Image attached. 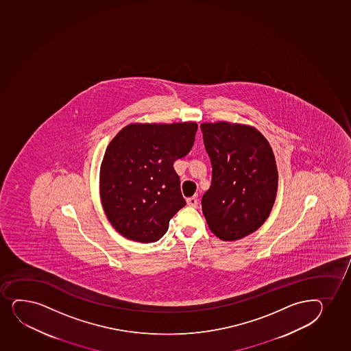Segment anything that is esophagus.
I'll return each mask as SVG.
<instances>
[{"mask_svg": "<svg viewBox=\"0 0 351 351\" xmlns=\"http://www.w3.org/2000/svg\"><path fill=\"white\" fill-rule=\"evenodd\" d=\"M186 202H187V205L190 206V207H197V202H199V200H197V197H187V200H186Z\"/></svg>", "mask_w": 351, "mask_h": 351, "instance_id": "esophagus-1", "label": "esophagus"}]
</instances>
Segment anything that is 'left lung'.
Masks as SVG:
<instances>
[{
	"label": "left lung",
	"instance_id": "8db88e82",
	"mask_svg": "<svg viewBox=\"0 0 351 351\" xmlns=\"http://www.w3.org/2000/svg\"><path fill=\"white\" fill-rule=\"evenodd\" d=\"M200 128L212 162L202 213L215 237L235 241L254 233L269 217L278 191L274 154L253 126L218 121Z\"/></svg>",
	"mask_w": 351,
	"mask_h": 351
}]
</instances>
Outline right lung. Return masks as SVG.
I'll list each match as a JSON object with an SVG mask.
<instances>
[{"label": "right lung", "mask_w": 351, "mask_h": 351, "mask_svg": "<svg viewBox=\"0 0 351 351\" xmlns=\"http://www.w3.org/2000/svg\"><path fill=\"white\" fill-rule=\"evenodd\" d=\"M197 123L130 124L110 141L101 161L99 192L118 233L149 243L162 238L186 205L174 161L193 146Z\"/></svg>", "instance_id": "add662e5"}]
</instances>
